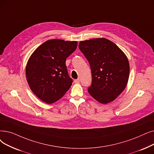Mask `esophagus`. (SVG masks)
<instances>
[{
  "label": "esophagus",
  "instance_id": "1",
  "mask_svg": "<svg viewBox=\"0 0 154 154\" xmlns=\"http://www.w3.org/2000/svg\"><path fill=\"white\" fill-rule=\"evenodd\" d=\"M79 82H80L79 79H75V80H74V83H79Z\"/></svg>",
  "mask_w": 154,
  "mask_h": 154
}]
</instances>
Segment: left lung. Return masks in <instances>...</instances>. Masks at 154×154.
I'll return each instance as SVG.
<instances>
[{
    "label": "left lung",
    "instance_id": "8db88e82",
    "mask_svg": "<svg viewBox=\"0 0 154 154\" xmlns=\"http://www.w3.org/2000/svg\"><path fill=\"white\" fill-rule=\"evenodd\" d=\"M79 48L91 66V96L103 104L114 101L125 89L129 78V62L125 53L106 38L81 42Z\"/></svg>",
    "mask_w": 154,
    "mask_h": 154
}]
</instances>
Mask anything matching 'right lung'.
Masks as SVG:
<instances>
[{
	"mask_svg": "<svg viewBox=\"0 0 154 154\" xmlns=\"http://www.w3.org/2000/svg\"><path fill=\"white\" fill-rule=\"evenodd\" d=\"M77 42L50 39L33 52L26 65V79L31 91L42 101L51 104L62 98L72 85L65 65Z\"/></svg>",
	"mask_w": 154,
	"mask_h": 154,
	"instance_id": "obj_1",
	"label": "right lung"
}]
</instances>
